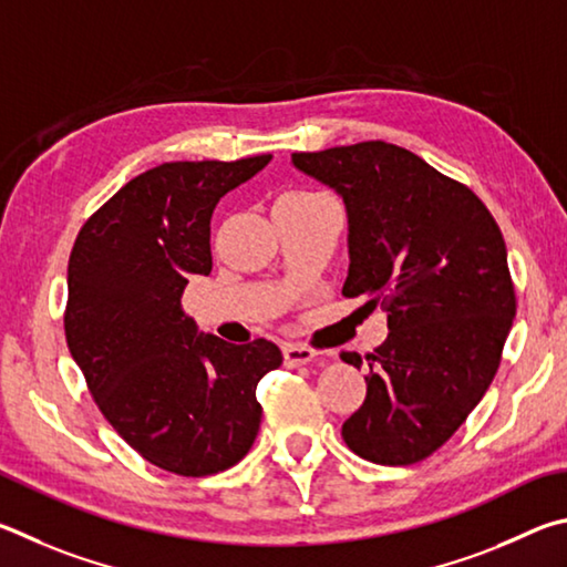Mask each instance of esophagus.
Instances as JSON below:
<instances>
[{
  "mask_svg": "<svg viewBox=\"0 0 567 567\" xmlns=\"http://www.w3.org/2000/svg\"><path fill=\"white\" fill-rule=\"evenodd\" d=\"M316 359V351L309 349V346L301 343H284V363L289 369H299V365L311 363Z\"/></svg>",
  "mask_w": 567,
  "mask_h": 567,
  "instance_id": "1",
  "label": "esophagus"
}]
</instances>
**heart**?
Wrapping results in <instances>:
<instances>
[{"mask_svg":"<svg viewBox=\"0 0 567 567\" xmlns=\"http://www.w3.org/2000/svg\"><path fill=\"white\" fill-rule=\"evenodd\" d=\"M296 194H309V192H296Z\"/></svg>","mask_w":567,"mask_h":567,"instance_id":"b5f03b06","label":"heart"}]
</instances>
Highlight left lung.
<instances>
[{
	"instance_id": "1",
	"label": "left lung",
	"mask_w": 567,
	"mask_h": 567,
	"mask_svg": "<svg viewBox=\"0 0 567 567\" xmlns=\"http://www.w3.org/2000/svg\"><path fill=\"white\" fill-rule=\"evenodd\" d=\"M291 158L343 196V296L389 311V339L365 353L369 391L343 441L371 463H419L461 429L501 365L515 316L501 228L468 186L409 148L361 142ZM341 359L363 365L359 353Z\"/></svg>"
}]
</instances>
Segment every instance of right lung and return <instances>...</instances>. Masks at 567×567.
Here are the masks:
<instances>
[{
    "instance_id": "obj_1",
    "label": "right lung",
    "mask_w": 567,
    "mask_h": 567,
    "mask_svg": "<svg viewBox=\"0 0 567 567\" xmlns=\"http://www.w3.org/2000/svg\"><path fill=\"white\" fill-rule=\"evenodd\" d=\"M271 162H168L124 184L86 218L69 256L64 333L112 429L156 468L204 478L244 458L261 425L256 385L278 346L226 343L182 309L212 274L218 198Z\"/></svg>"
}]
</instances>
